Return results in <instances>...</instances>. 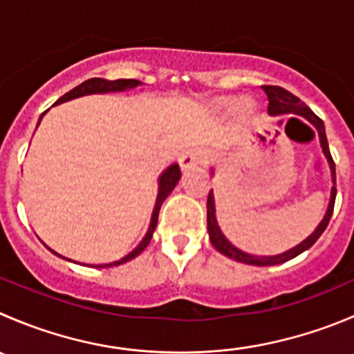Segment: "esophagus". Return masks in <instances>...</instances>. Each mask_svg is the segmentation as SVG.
I'll return each instance as SVG.
<instances>
[{"label": "esophagus", "instance_id": "esophagus-1", "mask_svg": "<svg viewBox=\"0 0 354 354\" xmlns=\"http://www.w3.org/2000/svg\"><path fill=\"white\" fill-rule=\"evenodd\" d=\"M202 162H204V156H202V152H198V150H195V149L187 150V152H183L180 156L181 171H188Z\"/></svg>", "mask_w": 354, "mask_h": 354}]
</instances>
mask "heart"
Here are the masks:
<instances>
[{
	"label": "heart",
	"instance_id": "heart-1",
	"mask_svg": "<svg viewBox=\"0 0 354 354\" xmlns=\"http://www.w3.org/2000/svg\"><path fill=\"white\" fill-rule=\"evenodd\" d=\"M232 104H233L232 98H218V100L214 102V107L225 109V107H230ZM233 111H235V115L240 119V121L247 122L254 118V114H256V104H254V100H250V98L242 97L239 98V100H235Z\"/></svg>",
	"mask_w": 354,
	"mask_h": 354
}]
</instances>
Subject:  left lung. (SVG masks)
<instances>
[{"mask_svg": "<svg viewBox=\"0 0 354 354\" xmlns=\"http://www.w3.org/2000/svg\"><path fill=\"white\" fill-rule=\"evenodd\" d=\"M264 93L268 97V114L270 115H283V114H297V115H303L304 119L311 122V124L317 128L318 136H320V145L322 150H324V156L327 157L328 160V166H330L332 171V187L330 192V201H328V207L327 212H325L324 219L320 221V225L315 228V232L308 236L306 240H303L301 243H297L296 247L292 249L286 250L282 254H277V256H252V254H247L243 250L236 249L235 245L228 242L223 232L219 230L218 226V219H216V207H214V195H212V190L209 192V197H207V232H209V239H211V243L214 245L216 250H219L221 254H225L226 257H232V259L239 261V263H245V264H252V266H273V264H280V263H286V261L292 259V257L299 256L301 252L310 249L318 239H320L322 233L325 232L327 228L328 221L332 218V212H334V204H335V164L332 160L330 156V150H328V142H327V135H325V126L324 121L311 111L310 107H306V104L299 100L296 95H292L290 91L283 90L280 86H263Z\"/></svg>", "mask_w": 354, "mask_h": 354, "instance_id": "obj_1", "label": "left lung"}]
</instances>
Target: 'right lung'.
<instances>
[{
  "instance_id": "add662e5",
  "label": "right lung",
  "mask_w": 354,
  "mask_h": 354,
  "mask_svg": "<svg viewBox=\"0 0 354 354\" xmlns=\"http://www.w3.org/2000/svg\"><path fill=\"white\" fill-rule=\"evenodd\" d=\"M140 84H142V81H136V79H115V81H109V79H104V77H93V79H88V81L81 82L79 86H75L74 90H71L68 93H65L64 97L58 98V100L55 102V105L64 104V102H68V100H74V98H79V97H84V95L115 93V91L135 90L136 86H140ZM43 115H44V112L41 114L39 122H41V119H43ZM39 122H37V126H39ZM180 176H181V171H180V166H178V164H171V166L167 167V169L159 176V194H157L156 205H153V212H152V219H150L149 232H147V235L143 236L142 242H140L138 245H136L135 249L128 254V256L121 257V259H118V261H112V263H107V264H88V266H95V268H111V266H119V264L128 263V261L135 259L138 254H142L143 250H145V247L150 243V240H152L153 230H156L157 219H159L160 205H162V202L166 201L167 195L174 190V187H176L178 181H180ZM51 252L57 254L55 250H51ZM57 256L64 257V256H60V254H57ZM64 259H67V257H64ZM67 261H71V259H67Z\"/></svg>"
}]
</instances>
